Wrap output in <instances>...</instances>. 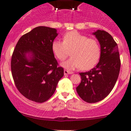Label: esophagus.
Instances as JSON below:
<instances>
[{"mask_svg": "<svg viewBox=\"0 0 131 131\" xmlns=\"http://www.w3.org/2000/svg\"><path fill=\"white\" fill-rule=\"evenodd\" d=\"M72 71H69L68 70H64V75H70V74H72Z\"/></svg>", "mask_w": 131, "mask_h": 131, "instance_id": "1", "label": "esophagus"}]
</instances>
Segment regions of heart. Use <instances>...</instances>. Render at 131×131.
<instances>
[{
	"mask_svg": "<svg viewBox=\"0 0 131 131\" xmlns=\"http://www.w3.org/2000/svg\"><path fill=\"white\" fill-rule=\"evenodd\" d=\"M52 50L61 61L65 60L71 51V57L61 65L68 70L80 68L83 70L92 69L98 63L100 56V47L98 41L77 31H70L63 36V42L54 40Z\"/></svg>",
	"mask_w": 131,
	"mask_h": 131,
	"instance_id": "b5f03b06",
	"label": "heart"
}]
</instances>
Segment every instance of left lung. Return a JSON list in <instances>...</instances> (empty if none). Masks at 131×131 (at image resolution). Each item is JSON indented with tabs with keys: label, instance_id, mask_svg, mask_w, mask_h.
<instances>
[{
	"label": "left lung",
	"instance_id": "1",
	"mask_svg": "<svg viewBox=\"0 0 131 131\" xmlns=\"http://www.w3.org/2000/svg\"><path fill=\"white\" fill-rule=\"evenodd\" d=\"M93 34L100 45V60L90 71L80 73L82 81L76 89L80 98L88 103L100 101L111 93L121 68L118 46L112 36L99 29Z\"/></svg>",
	"mask_w": 131,
	"mask_h": 131
}]
</instances>
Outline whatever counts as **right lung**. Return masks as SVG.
Returning <instances> with one entry per match:
<instances>
[{"mask_svg": "<svg viewBox=\"0 0 131 131\" xmlns=\"http://www.w3.org/2000/svg\"><path fill=\"white\" fill-rule=\"evenodd\" d=\"M56 29L39 26L19 39L11 59L15 85L26 98L38 103L46 102L56 90L64 70L58 67L52 43Z\"/></svg>", "mask_w": 131, "mask_h": 131, "instance_id": "obj_1", "label": "right lung"}]
</instances>
